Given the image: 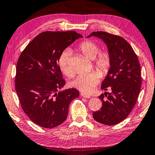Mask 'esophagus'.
<instances>
[{
	"label": "esophagus",
	"mask_w": 155,
	"mask_h": 155,
	"mask_svg": "<svg viewBox=\"0 0 155 155\" xmlns=\"http://www.w3.org/2000/svg\"><path fill=\"white\" fill-rule=\"evenodd\" d=\"M81 97H84V98H91V97L89 95H87V94L84 93H81Z\"/></svg>",
	"instance_id": "esophagus-1"
}]
</instances>
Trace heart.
I'll list each match as a JSON object with an SVG mask.
<instances>
[{"instance_id":"obj_1","label":"heart","mask_w":155,"mask_h":155,"mask_svg":"<svg viewBox=\"0 0 155 155\" xmlns=\"http://www.w3.org/2000/svg\"><path fill=\"white\" fill-rule=\"evenodd\" d=\"M78 50L87 58L93 59V66L101 77H105L108 74L112 64V58L110 51L108 50H102L98 53L99 51V45L95 42L89 40L82 42L78 46ZM70 51L66 50L61 54L58 60L60 71L67 77H72L74 73L70 64ZM99 74L96 71L81 74L72 82L71 85L82 92L89 94L92 92L94 88L99 83L100 80Z\"/></svg>"}]
</instances>
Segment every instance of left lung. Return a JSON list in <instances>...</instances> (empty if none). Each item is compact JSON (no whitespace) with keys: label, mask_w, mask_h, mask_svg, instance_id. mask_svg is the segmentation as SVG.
I'll use <instances>...</instances> for the list:
<instances>
[{"label":"left lung","mask_w":155,"mask_h":155,"mask_svg":"<svg viewBox=\"0 0 155 155\" xmlns=\"http://www.w3.org/2000/svg\"><path fill=\"white\" fill-rule=\"evenodd\" d=\"M96 36L107 44L112 58L110 72L102 83L105 92L99 97L102 107L93 114L97 122L107 126L116 125L128 116L140 91V64L135 51L125 39L105 31H93L88 36Z\"/></svg>","instance_id":"8db88e82"}]
</instances>
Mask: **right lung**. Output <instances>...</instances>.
I'll return each instance as SVG.
<instances>
[{
  "label": "right lung",
  "mask_w": 155,
  "mask_h": 155,
  "mask_svg": "<svg viewBox=\"0 0 155 155\" xmlns=\"http://www.w3.org/2000/svg\"><path fill=\"white\" fill-rule=\"evenodd\" d=\"M83 35L74 31H44L27 45L18 59L15 91L23 111L45 128L60 125L71 102L79 96L76 89L61 91L66 84L58 60L66 48Z\"/></svg>",
  "instance_id": "right-lung-1"
}]
</instances>
